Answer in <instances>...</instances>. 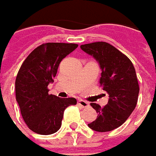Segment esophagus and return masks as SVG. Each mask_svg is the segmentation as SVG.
<instances>
[{"mask_svg":"<svg viewBox=\"0 0 156 156\" xmlns=\"http://www.w3.org/2000/svg\"><path fill=\"white\" fill-rule=\"evenodd\" d=\"M78 105H80V106L83 107V108H85V107H88V106H89V103L85 101V100H83V99H78Z\"/></svg>","mask_w":156,"mask_h":156,"instance_id":"1","label":"esophagus"}]
</instances>
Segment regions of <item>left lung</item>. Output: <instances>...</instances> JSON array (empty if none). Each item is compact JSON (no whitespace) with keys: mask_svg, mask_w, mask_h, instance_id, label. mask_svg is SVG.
Returning <instances> with one entry per match:
<instances>
[{"mask_svg":"<svg viewBox=\"0 0 156 156\" xmlns=\"http://www.w3.org/2000/svg\"><path fill=\"white\" fill-rule=\"evenodd\" d=\"M81 50L95 58L101 69L100 86L109 94L108 103L101 107L91 103L98 113L88 126L97 132H109L122 125L134 110L140 87L132 62L122 52L105 42L83 44Z\"/></svg>","mask_w":156,"mask_h":156,"instance_id":"1","label":"left lung"}]
</instances>
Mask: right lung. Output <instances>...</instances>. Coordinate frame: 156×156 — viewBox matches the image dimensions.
Returning <instances> with one entry per match:
<instances>
[{
    "label": "right lung",
    "instance_id": "1",
    "mask_svg": "<svg viewBox=\"0 0 156 156\" xmlns=\"http://www.w3.org/2000/svg\"><path fill=\"white\" fill-rule=\"evenodd\" d=\"M76 44L47 43L36 48L24 60L16 79V98L22 116L33 132L48 135L59 130L65 108L76 105L74 98L49 94L59 64L78 48Z\"/></svg>",
    "mask_w": 156,
    "mask_h": 156
}]
</instances>
